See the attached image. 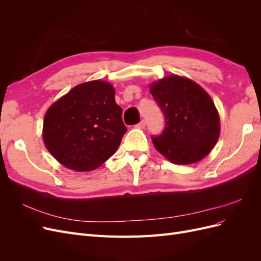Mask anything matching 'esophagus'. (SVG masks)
<instances>
[{
  "label": "esophagus",
  "instance_id": "obj_1",
  "mask_svg": "<svg viewBox=\"0 0 261 261\" xmlns=\"http://www.w3.org/2000/svg\"><path fill=\"white\" fill-rule=\"evenodd\" d=\"M146 126V122H145V120H141L137 125H136V127H138V128H144Z\"/></svg>",
  "mask_w": 261,
  "mask_h": 261
}]
</instances>
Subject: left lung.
Wrapping results in <instances>:
<instances>
[{
	"mask_svg": "<svg viewBox=\"0 0 261 261\" xmlns=\"http://www.w3.org/2000/svg\"><path fill=\"white\" fill-rule=\"evenodd\" d=\"M165 118L163 132L151 136L155 149L175 164H191L209 154L220 135L215 103L199 85L171 75L150 86Z\"/></svg>",
	"mask_w": 261,
	"mask_h": 261,
	"instance_id": "left-lung-1",
	"label": "left lung"
}]
</instances>
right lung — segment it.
Segmentation results:
<instances>
[{"instance_id": "1", "label": "right lung", "mask_w": 261, "mask_h": 261, "mask_svg": "<svg viewBox=\"0 0 261 261\" xmlns=\"http://www.w3.org/2000/svg\"><path fill=\"white\" fill-rule=\"evenodd\" d=\"M111 84L78 85L50 107L43 120V141L64 167L91 171L112 156L127 130Z\"/></svg>"}]
</instances>
